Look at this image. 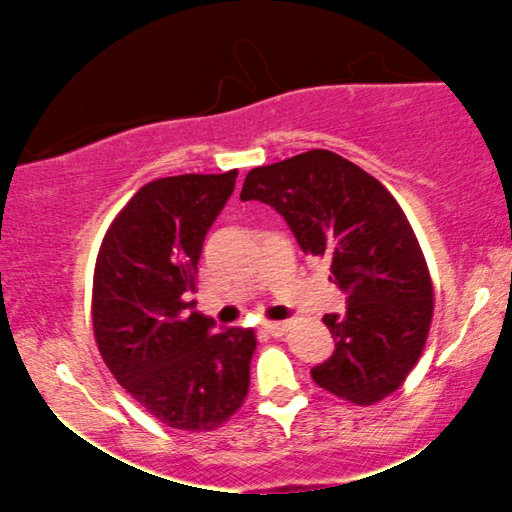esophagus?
Returning <instances> with one entry per match:
<instances>
[{
    "label": "esophagus",
    "instance_id": "1",
    "mask_svg": "<svg viewBox=\"0 0 512 512\" xmlns=\"http://www.w3.org/2000/svg\"><path fill=\"white\" fill-rule=\"evenodd\" d=\"M262 327L269 337H281V334L289 332V322H264Z\"/></svg>",
    "mask_w": 512,
    "mask_h": 512
}]
</instances>
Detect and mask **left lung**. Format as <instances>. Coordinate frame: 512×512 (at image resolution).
<instances>
[{"label":"left lung","instance_id":"left-lung-1","mask_svg":"<svg viewBox=\"0 0 512 512\" xmlns=\"http://www.w3.org/2000/svg\"><path fill=\"white\" fill-rule=\"evenodd\" d=\"M240 199L279 211L346 293V313L322 317L337 346L310 370L315 383L361 407L392 395L419 361L433 317L431 274L397 199L325 149L252 168Z\"/></svg>","mask_w":512,"mask_h":512}]
</instances>
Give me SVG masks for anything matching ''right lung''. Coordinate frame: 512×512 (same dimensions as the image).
I'll return each mask as SVG.
<instances>
[{"label": "right lung", "mask_w": 512, "mask_h": 512, "mask_svg": "<svg viewBox=\"0 0 512 512\" xmlns=\"http://www.w3.org/2000/svg\"><path fill=\"white\" fill-rule=\"evenodd\" d=\"M238 170L144 185L115 216L93 274V332L115 380L180 431H214L248 397L255 332L197 313V262Z\"/></svg>", "instance_id": "right-lung-1"}]
</instances>
